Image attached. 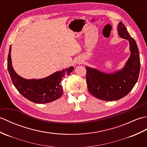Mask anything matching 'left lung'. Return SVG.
<instances>
[{
    "label": "left lung",
    "mask_w": 147,
    "mask_h": 147,
    "mask_svg": "<svg viewBox=\"0 0 147 147\" xmlns=\"http://www.w3.org/2000/svg\"><path fill=\"white\" fill-rule=\"evenodd\" d=\"M118 35L129 41L131 55L122 70L112 74L86 67V80L89 92L100 100H116L126 96L138 79L140 60L137 45L122 22L118 26Z\"/></svg>",
    "instance_id": "left-lung-1"
}]
</instances>
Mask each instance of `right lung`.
I'll use <instances>...</instances> for the list:
<instances>
[{
    "mask_svg": "<svg viewBox=\"0 0 147 147\" xmlns=\"http://www.w3.org/2000/svg\"><path fill=\"white\" fill-rule=\"evenodd\" d=\"M11 53V46L8 55L7 69L13 84L22 96L37 104L50 102L62 96L61 81L65 76L70 74L74 70L73 67L57 71L43 79L28 80L16 74L12 67Z\"/></svg>",
    "mask_w": 147,
    "mask_h": 147,
    "instance_id": "1",
    "label": "right lung"
}]
</instances>
